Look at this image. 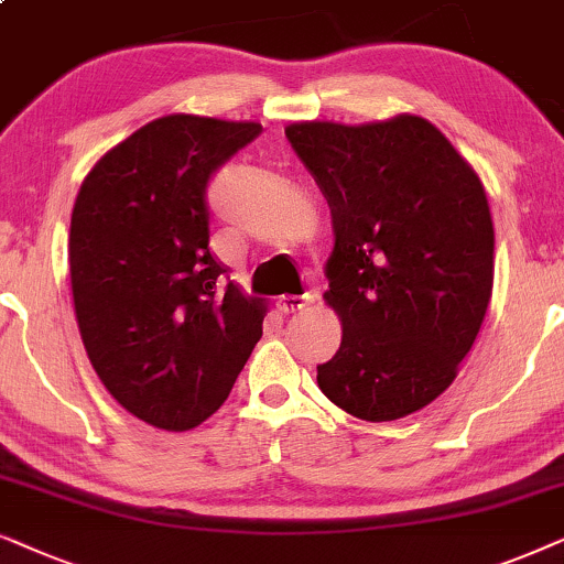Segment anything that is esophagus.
<instances>
[{
  "label": "esophagus",
  "mask_w": 564,
  "mask_h": 564,
  "mask_svg": "<svg viewBox=\"0 0 564 564\" xmlns=\"http://www.w3.org/2000/svg\"><path fill=\"white\" fill-rule=\"evenodd\" d=\"M314 302V296H281L278 299V312L281 314H296L310 306Z\"/></svg>",
  "instance_id": "1"
}]
</instances>
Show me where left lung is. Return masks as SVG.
Masks as SVG:
<instances>
[{"label":"left lung","instance_id":"left-lung-1","mask_svg":"<svg viewBox=\"0 0 564 564\" xmlns=\"http://www.w3.org/2000/svg\"><path fill=\"white\" fill-rule=\"evenodd\" d=\"M333 214L325 302L340 350L317 384L352 417L423 410L456 379L492 296L495 231L485 187L417 116L286 129Z\"/></svg>","mask_w":564,"mask_h":564}]
</instances>
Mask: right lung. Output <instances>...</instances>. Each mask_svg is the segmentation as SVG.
<instances>
[{
	"mask_svg": "<svg viewBox=\"0 0 564 564\" xmlns=\"http://www.w3.org/2000/svg\"><path fill=\"white\" fill-rule=\"evenodd\" d=\"M260 123L164 116L89 170L69 229L74 312L120 408L162 431L212 417L262 335L265 304L208 247L214 172Z\"/></svg>",
	"mask_w": 564,
	"mask_h": 564,
	"instance_id": "obj_1",
	"label": "right lung"
}]
</instances>
